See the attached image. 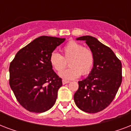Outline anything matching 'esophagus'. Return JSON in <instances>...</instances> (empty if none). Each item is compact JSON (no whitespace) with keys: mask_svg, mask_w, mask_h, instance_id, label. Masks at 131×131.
Listing matches in <instances>:
<instances>
[{"mask_svg":"<svg viewBox=\"0 0 131 131\" xmlns=\"http://www.w3.org/2000/svg\"><path fill=\"white\" fill-rule=\"evenodd\" d=\"M69 81H67V80H62V84H68V83H69Z\"/></svg>","mask_w":131,"mask_h":131,"instance_id":"34e87169","label":"esophagus"}]
</instances>
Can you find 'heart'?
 Instances as JSON below:
<instances>
[{
  "label": "heart",
  "instance_id": "1",
  "mask_svg": "<svg viewBox=\"0 0 131 131\" xmlns=\"http://www.w3.org/2000/svg\"><path fill=\"white\" fill-rule=\"evenodd\" d=\"M62 56L52 52L49 56V62L57 72H60L69 61L70 67L61 72L60 75L67 80H73L80 75L90 73L94 64V56L91 49L84 47L82 44L75 41H70L62 49Z\"/></svg>",
  "mask_w": 131,
  "mask_h": 131
}]
</instances>
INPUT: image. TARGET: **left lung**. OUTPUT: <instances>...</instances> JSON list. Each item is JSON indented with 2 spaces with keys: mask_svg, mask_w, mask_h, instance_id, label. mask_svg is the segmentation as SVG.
Wrapping results in <instances>:
<instances>
[{
  "mask_svg": "<svg viewBox=\"0 0 131 131\" xmlns=\"http://www.w3.org/2000/svg\"><path fill=\"white\" fill-rule=\"evenodd\" d=\"M94 56V64L87 78L78 82L74 101L80 110L90 114L99 112L110 105L122 83V63L114 51L96 38L83 36Z\"/></svg>",
  "mask_w": 131,
  "mask_h": 131,
  "instance_id": "obj_1",
  "label": "left lung"
}]
</instances>
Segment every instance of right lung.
Masks as SVG:
<instances>
[{
	"label": "right lung",
	"mask_w": 131,
	"mask_h": 131,
	"mask_svg": "<svg viewBox=\"0 0 131 131\" xmlns=\"http://www.w3.org/2000/svg\"><path fill=\"white\" fill-rule=\"evenodd\" d=\"M65 39L41 36L18 51L9 66V85L28 111L42 113L55 104L62 79L52 69L49 56Z\"/></svg>",
	"instance_id": "right-lung-1"
}]
</instances>
